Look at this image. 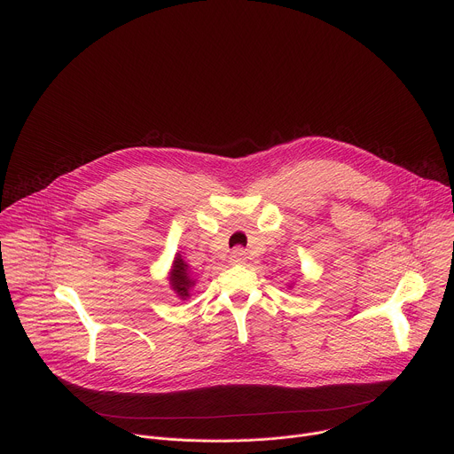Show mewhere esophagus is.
I'll list each match as a JSON object with an SVG mask.
<instances>
[{"label": "esophagus", "mask_w": 454, "mask_h": 454, "mask_svg": "<svg viewBox=\"0 0 454 454\" xmlns=\"http://www.w3.org/2000/svg\"><path fill=\"white\" fill-rule=\"evenodd\" d=\"M230 261H231V264H244L247 261V254L242 247H235L230 254Z\"/></svg>", "instance_id": "34e87169"}]
</instances>
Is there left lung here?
Returning <instances> with one entry per match:
<instances>
[{
  "label": "left lung",
  "instance_id": "1",
  "mask_svg": "<svg viewBox=\"0 0 454 454\" xmlns=\"http://www.w3.org/2000/svg\"><path fill=\"white\" fill-rule=\"evenodd\" d=\"M287 287H289V289H293V284H289V286H287Z\"/></svg>",
  "mask_w": 454,
  "mask_h": 454
}]
</instances>
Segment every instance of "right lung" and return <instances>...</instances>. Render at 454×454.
I'll return each mask as SVG.
<instances>
[{"mask_svg": "<svg viewBox=\"0 0 454 454\" xmlns=\"http://www.w3.org/2000/svg\"><path fill=\"white\" fill-rule=\"evenodd\" d=\"M167 278H168L170 289L176 293V296L179 300L190 298V291H192L193 286H196V278H193V275L190 271V266L183 261L181 253H176Z\"/></svg>", "mask_w": 454, "mask_h": 454, "instance_id": "right-lung-1", "label": "right lung"}]
</instances>
